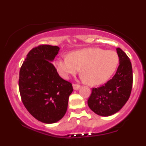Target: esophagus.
<instances>
[{"label":"esophagus","mask_w":146,"mask_h":146,"mask_svg":"<svg viewBox=\"0 0 146 146\" xmlns=\"http://www.w3.org/2000/svg\"><path fill=\"white\" fill-rule=\"evenodd\" d=\"M73 88L74 90H78L80 88V85L76 84H73Z\"/></svg>","instance_id":"esophagus-1"}]
</instances>
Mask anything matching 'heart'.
Segmentation results:
<instances>
[{"label": "heart", "instance_id": "heart-1", "mask_svg": "<svg viewBox=\"0 0 146 146\" xmlns=\"http://www.w3.org/2000/svg\"><path fill=\"white\" fill-rule=\"evenodd\" d=\"M119 56L113 50L89 47L73 51L68 57H59L53 62L55 68L62 78L68 79L81 70L82 79L90 85L104 84L116 71Z\"/></svg>", "mask_w": 146, "mask_h": 146}]
</instances>
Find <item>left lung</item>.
Returning a JSON list of instances; mask_svg holds the SVG:
<instances>
[{
  "label": "left lung",
  "mask_w": 146,
  "mask_h": 146,
  "mask_svg": "<svg viewBox=\"0 0 146 146\" xmlns=\"http://www.w3.org/2000/svg\"><path fill=\"white\" fill-rule=\"evenodd\" d=\"M116 51L119 65L113 78L104 86L93 88L88 100L90 110L97 115L108 117L121 109L130 98L132 86L130 60L120 48Z\"/></svg>",
  "instance_id": "left-lung-1"
}]
</instances>
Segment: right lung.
Segmentation results:
<instances>
[{
	"label": "right lung",
	"instance_id": "1",
	"mask_svg": "<svg viewBox=\"0 0 146 146\" xmlns=\"http://www.w3.org/2000/svg\"><path fill=\"white\" fill-rule=\"evenodd\" d=\"M59 51L58 46L46 44L33 48L20 70L22 102L34 118L45 123H56L64 116L73 90L51 63Z\"/></svg>",
	"mask_w": 146,
	"mask_h": 146
}]
</instances>
